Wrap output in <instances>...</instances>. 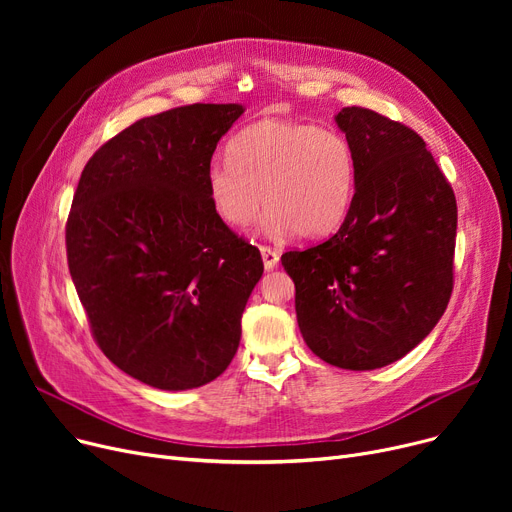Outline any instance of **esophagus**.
Listing matches in <instances>:
<instances>
[{"mask_svg": "<svg viewBox=\"0 0 512 512\" xmlns=\"http://www.w3.org/2000/svg\"><path fill=\"white\" fill-rule=\"evenodd\" d=\"M259 251H261V257H263L265 270H274V267H276L278 261H280L278 251H274V249H270V247H259Z\"/></svg>", "mask_w": 512, "mask_h": 512, "instance_id": "esophagus-1", "label": "esophagus"}]
</instances>
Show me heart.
<instances>
[{"label":"heart","instance_id":"obj_1","mask_svg":"<svg viewBox=\"0 0 512 512\" xmlns=\"http://www.w3.org/2000/svg\"><path fill=\"white\" fill-rule=\"evenodd\" d=\"M357 191L353 145L334 128L263 118L238 132L228 159L213 161L207 193L218 218L249 226L265 205L270 236L324 238L346 218Z\"/></svg>","mask_w":512,"mask_h":512}]
</instances>
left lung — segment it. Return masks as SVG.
<instances>
[{"instance_id": "left-lung-1", "label": "left lung", "mask_w": 512, "mask_h": 512, "mask_svg": "<svg viewBox=\"0 0 512 512\" xmlns=\"http://www.w3.org/2000/svg\"><path fill=\"white\" fill-rule=\"evenodd\" d=\"M357 157V191L321 245L288 251L311 351L342 369L390 365L434 330L452 294L456 199L425 141L367 107L336 116Z\"/></svg>"}]
</instances>
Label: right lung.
Listing matches in <instances>:
<instances>
[{"instance_id":"right-lung-1","label":"right lung","mask_w":512,"mask_h":512,"mask_svg":"<svg viewBox=\"0 0 512 512\" xmlns=\"http://www.w3.org/2000/svg\"><path fill=\"white\" fill-rule=\"evenodd\" d=\"M242 112L193 103L137 120L93 153L72 199L68 267L93 338L159 390L224 373L263 274L259 249L218 218L207 193L211 155Z\"/></svg>"}]
</instances>
